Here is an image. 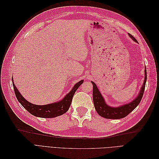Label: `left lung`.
<instances>
[{"label": "left lung", "instance_id": "1", "mask_svg": "<svg viewBox=\"0 0 159 159\" xmlns=\"http://www.w3.org/2000/svg\"><path fill=\"white\" fill-rule=\"evenodd\" d=\"M129 36L134 41L137 42V40L134 38L131 34L129 33ZM147 81V70L145 68V80L142 85L141 89L139 92V95L137 98L134 99L133 102L119 106L118 107H113L107 105L105 103V100L103 98L102 95L99 91L98 88L96 84L91 81L93 84V100L94 106L96 111L100 115L101 117H103L106 119H118L125 117L130 113L137 107V105L141 102L142 99L143 95L144 93V91L145 88V84Z\"/></svg>", "mask_w": 159, "mask_h": 159}]
</instances>
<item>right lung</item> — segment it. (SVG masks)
<instances>
[{"label": "right lung", "mask_w": 159, "mask_h": 159, "mask_svg": "<svg viewBox=\"0 0 159 159\" xmlns=\"http://www.w3.org/2000/svg\"><path fill=\"white\" fill-rule=\"evenodd\" d=\"M12 81L13 82V80ZM83 82L84 80H81L79 82L77 83L74 86V88H72L70 92L67 94L64 98L60 101V102H57L56 103H53L44 105H38L28 102V101H26L22 97V95L20 93V92H19L18 90L16 88L14 82L12 84L14 93H15L18 101L20 103L24 108L26 109L28 112L38 117L54 118L63 115L69 109L70 105L71 103L72 98H73L75 92L80 87V85L83 84Z\"/></svg>", "instance_id": "1"}]
</instances>
